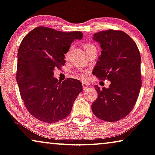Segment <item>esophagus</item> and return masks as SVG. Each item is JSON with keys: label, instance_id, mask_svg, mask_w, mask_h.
<instances>
[{"label": "esophagus", "instance_id": "1", "mask_svg": "<svg viewBox=\"0 0 155 155\" xmlns=\"http://www.w3.org/2000/svg\"><path fill=\"white\" fill-rule=\"evenodd\" d=\"M82 86H83V90H87V88H89V85H88V84H87V83H82Z\"/></svg>", "mask_w": 155, "mask_h": 155}]
</instances>
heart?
Returning a JSON list of instances; mask_svg holds the SVG:
<instances>
[{"mask_svg": "<svg viewBox=\"0 0 155 155\" xmlns=\"http://www.w3.org/2000/svg\"><path fill=\"white\" fill-rule=\"evenodd\" d=\"M83 47H84V50H85V51L86 53L87 52V51H89L90 50H92V49L96 48V47L94 45H93V44H91V43H85ZM69 54H70V51H67V53L65 54V58H66V59H68V57H69ZM87 73V70H76V71H74V74L75 75V77L77 78L82 79V78H85V76Z\"/></svg>", "mask_w": 155, "mask_h": 155, "instance_id": "b5f03b06", "label": "heart"}]
</instances>
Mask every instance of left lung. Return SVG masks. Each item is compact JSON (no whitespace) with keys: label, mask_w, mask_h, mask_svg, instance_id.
I'll return each mask as SVG.
<instances>
[{"label":"left lung","mask_w":155,"mask_h":155,"mask_svg":"<svg viewBox=\"0 0 155 155\" xmlns=\"http://www.w3.org/2000/svg\"><path fill=\"white\" fill-rule=\"evenodd\" d=\"M101 54L93 70L100 80H109L108 88H94L99 97L92 105L94 114L105 121L126 117L133 109L141 87V55L137 44L121 30L108 29L94 34Z\"/></svg>","instance_id":"1"}]
</instances>
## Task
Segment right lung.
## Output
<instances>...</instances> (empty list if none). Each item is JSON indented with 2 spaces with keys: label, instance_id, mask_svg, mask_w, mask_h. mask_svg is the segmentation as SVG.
<instances>
[{
  "label": "right lung",
  "instance_id": "obj_1",
  "mask_svg": "<svg viewBox=\"0 0 155 155\" xmlns=\"http://www.w3.org/2000/svg\"><path fill=\"white\" fill-rule=\"evenodd\" d=\"M81 31L63 32L38 27L23 38L18 51L16 81L27 110L39 121L52 124L67 117L82 84L74 78L61 83L53 77L54 69L65 63V54Z\"/></svg>",
  "mask_w": 155,
  "mask_h": 155
}]
</instances>
